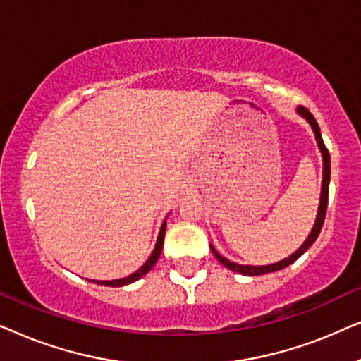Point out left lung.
<instances>
[{"label":"left lung","mask_w":361,"mask_h":361,"mask_svg":"<svg viewBox=\"0 0 361 361\" xmlns=\"http://www.w3.org/2000/svg\"><path fill=\"white\" fill-rule=\"evenodd\" d=\"M298 113L299 115H302L305 120L310 123V126H312L314 130V135H315V140H317V145H319V149L322 152V157H324V177H322V192H320V204H319V212H317V219H315V224H314V228L310 231V235L307 236V240L304 241L302 246L289 256V258H286L283 261H279V263H274V264H268V266H243V264H236L233 261H228L226 258H224L219 251H216L214 246L210 245V250L212 253L215 255V258L220 261L221 264L225 266V268H228L231 271H235V273H240V274H245V276H259V274H266V273H273V271H279L286 268V266L293 264L295 259L300 258L305 251H307L310 246L314 245V241L317 240V236L320 233V230H322V225H324V220H325V214H327V204H329V184H330V154H329V149L325 147L324 145V140H322V135H320V130H319V125L317 121H315V118L312 116V113H310L307 108L305 106H299L298 108Z\"/></svg>","instance_id":"obj_1"}]
</instances>
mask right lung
<instances>
[{
	"instance_id": "right-lung-1",
	"label": "right lung",
	"mask_w": 361,
	"mask_h": 361,
	"mask_svg": "<svg viewBox=\"0 0 361 361\" xmlns=\"http://www.w3.org/2000/svg\"><path fill=\"white\" fill-rule=\"evenodd\" d=\"M164 235H166V220L164 224L161 226V231H159V236H157V241H156V246H154V251H152L149 259L146 261L145 264L141 266L140 269L135 271V273L126 276V278H121V279H113V281H93V283L97 284H102V286H111V288H120V286H126V284H131L135 283V281L141 279L142 276L149 273L152 269V266L157 263V259H159L161 256V251H162V245H164Z\"/></svg>"
}]
</instances>
